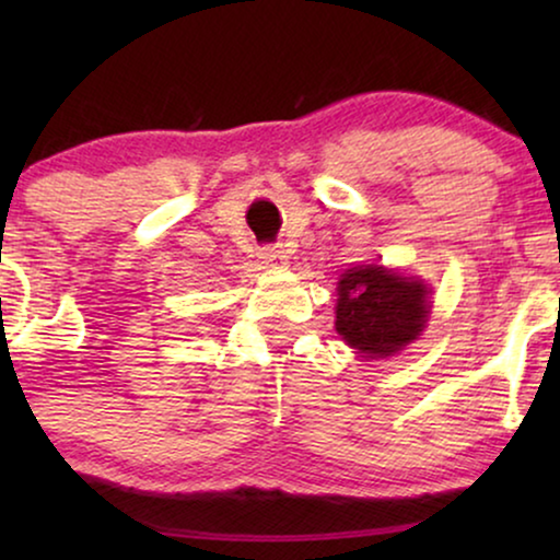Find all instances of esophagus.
<instances>
[{"label":"esophagus","instance_id":"obj_1","mask_svg":"<svg viewBox=\"0 0 560 560\" xmlns=\"http://www.w3.org/2000/svg\"><path fill=\"white\" fill-rule=\"evenodd\" d=\"M259 259L267 267H285L288 265V252L282 247H265L262 252H259Z\"/></svg>","mask_w":560,"mask_h":560}]
</instances>
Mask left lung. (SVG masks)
I'll list each match as a JSON object with an SVG mask.
<instances>
[{
  "instance_id": "obj_1",
  "label": "left lung",
  "mask_w": 560,
  "mask_h": 560,
  "mask_svg": "<svg viewBox=\"0 0 560 560\" xmlns=\"http://www.w3.org/2000/svg\"><path fill=\"white\" fill-rule=\"evenodd\" d=\"M336 293V331L366 359H387L408 347L431 313L423 280L382 265L351 267Z\"/></svg>"
}]
</instances>
